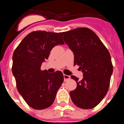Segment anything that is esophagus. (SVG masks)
<instances>
[{
    "mask_svg": "<svg viewBox=\"0 0 124 124\" xmlns=\"http://www.w3.org/2000/svg\"><path fill=\"white\" fill-rule=\"evenodd\" d=\"M63 77H64V81H67V80L70 79V76L68 75H66V74H64L63 75Z\"/></svg>",
    "mask_w": 124,
    "mask_h": 124,
    "instance_id": "34e87169",
    "label": "esophagus"
}]
</instances>
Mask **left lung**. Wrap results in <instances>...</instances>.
<instances>
[{
	"label": "left lung",
	"mask_w": 124,
	"mask_h": 124,
	"mask_svg": "<svg viewBox=\"0 0 124 124\" xmlns=\"http://www.w3.org/2000/svg\"><path fill=\"white\" fill-rule=\"evenodd\" d=\"M74 56V65L79 66L83 73L81 80L71 76L77 87L70 92L72 101L77 107L93 109L107 94L113 66L109 52L91 30L78 28L60 33Z\"/></svg>",
	"instance_id": "left-lung-1"
}]
</instances>
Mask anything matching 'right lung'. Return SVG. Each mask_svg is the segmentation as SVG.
Instances as JSON below:
<instances>
[{
	"instance_id": "right-lung-1",
	"label": "right lung",
	"mask_w": 124,
	"mask_h": 124,
	"mask_svg": "<svg viewBox=\"0 0 124 124\" xmlns=\"http://www.w3.org/2000/svg\"><path fill=\"white\" fill-rule=\"evenodd\" d=\"M60 33L33 31L27 35L15 49L12 57V73L17 90L27 104L41 110L50 107L64 81L63 73L41 71L53 48L63 45Z\"/></svg>"
}]
</instances>
